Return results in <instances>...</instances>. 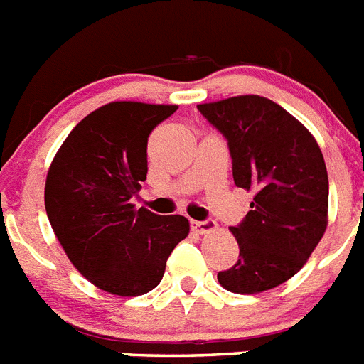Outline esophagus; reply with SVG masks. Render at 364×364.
I'll return each instance as SVG.
<instances>
[{
  "instance_id": "1",
  "label": "esophagus",
  "mask_w": 364,
  "mask_h": 364,
  "mask_svg": "<svg viewBox=\"0 0 364 364\" xmlns=\"http://www.w3.org/2000/svg\"><path fill=\"white\" fill-rule=\"evenodd\" d=\"M191 225H192V229H194V231H198L200 235L213 233V231H216V228H218V224H216L215 220H203V222L192 220Z\"/></svg>"
}]
</instances>
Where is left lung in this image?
<instances>
[{
    "label": "left lung",
    "instance_id": "8db88e82",
    "mask_svg": "<svg viewBox=\"0 0 364 364\" xmlns=\"http://www.w3.org/2000/svg\"><path fill=\"white\" fill-rule=\"evenodd\" d=\"M198 111L228 139L235 185L253 192L246 218L229 228L239 261L218 272L237 294H257L301 270L328 228L329 181L309 129L268 97L235 96Z\"/></svg>",
    "mask_w": 364,
    "mask_h": 364
}]
</instances>
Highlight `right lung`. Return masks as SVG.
<instances>
[{
	"mask_svg": "<svg viewBox=\"0 0 364 364\" xmlns=\"http://www.w3.org/2000/svg\"><path fill=\"white\" fill-rule=\"evenodd\" d=\"M176 111L107 103L70 131L48 170L44 203L55 237L79 274L109 294L154 291L191 231L185 216H159L131 203L148 173L149 133Z\"/></svg>",
	"mask_w": 364,
	"mask_h": 364,
	"instance_id": "obj_1",
	"label": "right lung"
}]
</instances>
